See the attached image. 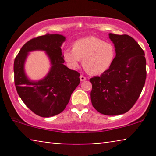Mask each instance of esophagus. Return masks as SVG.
Segmentation results:
<instances>
[{"mask_svg": "<svg viewBox=\"0 0 156 156\" xmlns=\"http://www.w3.org/2000/svg\"><path fill=\"white\" fill-rule=\"evenodd\" d=\"M80 81H83V80H86V78L83 76H80Z\"/></svg>", "mask_w": 156, "mask_h": 156, "instance_id": "obj_1", "label": "esophagus"}]
</instances>
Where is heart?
Returning a JSON list of instances; mask_svg holds the SVG:
<instances>
[{
    "instance_id": "1",
    "label": "heart",
    "mask_w": 156,
    "mask_h": 156,
    "mask_svg": "<svg viewBox=\"0 0 156 156\" xmlns=\"http://www.w3.org/2000/svg\"><path fill=\"white\" fill-rule=\"evenodd\" d=\"M114 57L115 50L113 44L95 37L78 39L73 49H67L64 52V60L72 69H78L83 59L86 70L94 76L108 70Z\"/></svg>"
}]
</instances>
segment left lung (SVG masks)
I'll return each instance as SVG.
<instances>
[{"label": "left lung", "instance_id": "obj_1", "mask_svg": "<svg viewBox=\"0 0 156 156\" xmlns=\"http://www.w3.org/2000/svg\"><path fill=\"white\" fill-rule=\"evenodd\" d=\"M116 56L109 69L90 79L93 107L105 115L126 113L140 95L146 79V59L139 44L130 36L108 34Z\"/></svg>", "mask_w": 156, "mask_h": 156}]
</instances>
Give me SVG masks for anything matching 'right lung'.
<instances>
[{
	"instance_id": "right-lung-1",
	"label": "right lung",
	"mask_w": 156,
	"mask_h": 156,
	"mask_svg": "<svg viewBox=\"0 0 156 156\" xmlns=\"http://www.w3.org/2000/svg\"><path fill=\"white\" fill-rule=\"evenodd\" d=\"M66 37L61 34H46L27 42L14 62L15 83L23 103L37 115L51 117L60 114L69 103L73 91L80 83V73L64 64L62 44ZM46 52L51 68L43 79L31 80L24 71V63L30 51Z\"/></svg>"
}]
</instances>
